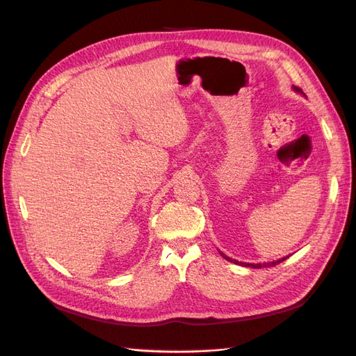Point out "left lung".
<instances>
[{"instance_id": "left-lung-1", "label": "left lung", "mask_w": 356, "mask_h": 356, "mask_svg": "<svg viewBox=\"0 0 356 356\" xmlns=\"http://www.w3.org/2000/svg\"><path fill=\"white\" fill-rule=\"evenodd\" d=\"M294 90H297V92H301V89L300 88H294ZM303 93V92H301ZM225 260L227 261H230V263H234V264H241V266H245V267H252V268H261V267H272V266H276V264H279V263H282L284 260H286L288 257H284L282 260H277V261H273V263H263V264H251V263H239V261H236V260H232L230 257H227V255H224L222 252H220Z\"/></svg>"}]
</instances>
